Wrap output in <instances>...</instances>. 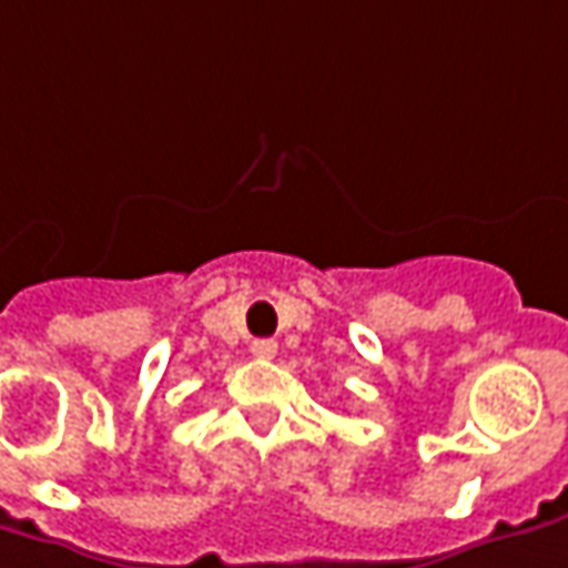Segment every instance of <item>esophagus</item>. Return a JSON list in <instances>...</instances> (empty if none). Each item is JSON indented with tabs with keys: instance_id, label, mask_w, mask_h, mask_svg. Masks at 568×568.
I'll use <instances>...</instances> for the list:
<instances>
[{
	"instance_id": "1",
	"label": "esophagus",
	"mask_w": 568,
	"mask_h": 568,
	"mask_svg": "<svg viewBox=\"0 0 568 568\" xmlns=\"http://www.w3.org/2000/svg\"><path fill=\"white\" fill-rule=\"evenodd\" d=\"M276 342L273 338H254L252 342V357H257V361H273L276 357Z\"/></svg>"
}]
</instances>
